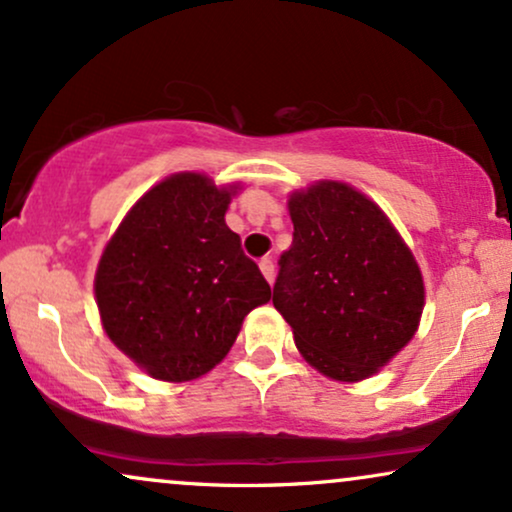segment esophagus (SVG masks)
<instances>
[{
  "instance_id": "esophagus-1",
  "label": "esophagus",
  "mask_w": 512,
  "mask_h": 512,
  "mask_svg": "<svg viewBox=\"0 0 512 512\" xmlns=\"http://www.w3.org/2000/svg\"><path fill=\"white\" fill-rule=\"evenodd\" d=\"M260 272H262V276H264V279H267L269 283L274 281V262L269 260V257H262V260H260Z\"/></svg>"
}]
</instances>
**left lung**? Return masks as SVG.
<instances>
[{"mask_svg":"<svg viewBox=\"0 0 512 512\" xmlns=\"http://www.w3.org/2000/svg\"><path fill=\"white\" fill-rule=\"evenodd\" d=\"M293 245L281 257L274 307L295 348L334 381L374 377L420 329L424 279L377 202L343 181L288 195Z\"/></svg>","mask_w":512,"mask_h":512,"instance_id":"1","label":"left lung"}]
</instances>
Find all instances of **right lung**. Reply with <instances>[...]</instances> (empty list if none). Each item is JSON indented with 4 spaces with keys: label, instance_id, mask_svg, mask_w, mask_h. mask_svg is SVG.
<instances>
[{
    "label": "right lung",
    "instance_id": "1",
    "mask_svg": "<svg viewBox=\"0 0 512 512\" xmlns=\"http://www.w3.org/2000/svg\"><path fill=\"white\" fill-rule=\"evenodd\" d=\"M240 183L178 171L135 200L104 245L95 303L104 334L152 379L205 377L272 288L226 226Z\"/></svg>",
    "mask_w": 512,
    "mask_h": 512
}]
</instances>
